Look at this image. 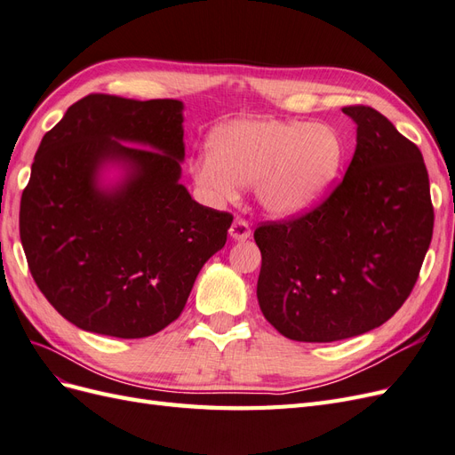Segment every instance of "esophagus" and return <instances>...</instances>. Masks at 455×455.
I'll list each match as a JSON object with an SVG mask.
<instances>
[{
  "label": "esophagus",
  "instance_id": "obj_1",
  "mask_svg": "<svg viewBox=\"0 0 455 455\" xmlns=\"http://www.w3.org/2000/svg\"><path fill=\"white\" fill-rule=\"evenodd\" d=\"M229 237L233 241H246V239H249L251 237L249 222H246V220H243V218L233 220V224L229 228Z\"/></svg>",
  "mask_w": 455,
  "mask_h": 455
}]
</instances>
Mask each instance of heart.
<instances>
[{
	"instance_id": "b5f03b06",
	"label": "heart",
	"mask_w": 455,
	"mask_h": 455,
	"mask_svg": "<svg viewBox=\"0 0 455 455\" xmlns=\"http://www.w3.org/2000/svg\"><path fill=\"white\" fill-rule=\"evenodd\" d=\"M196 159V184L214 203L237 201L254 184L259 209L298 218L319 204L339 176L346 144L330 125L294 119H241L212 134Z\"/></svg>"
}]
</instances>
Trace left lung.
<instances>
[{
	"label": "left lung",
	"instance_id": "left-lung-1",
	"mask_svg": "<svg viewBox=\"0 0 455 455\" xmlns=\"http://www.w3.org/2000/svg\"><path fill=\"white\" fill-rule=\"evenodd\" d=\"M356 148L343 180L304 216L261 224L258 304L283 336L338 341L401 309L429 251L435 212L419 148L368 106H347Z\"/></svg>",
	"mask_w": 455,
	"mask_h": 455
}]
</instances>
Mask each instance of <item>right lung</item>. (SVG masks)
<instances>
[{
    "mask_svg": "<svg viewBox=\"0 0 455 455\" xmlns=\"http://www.w3.org/2000/svg\"><path fill=\"white\" fill-rule=\"evenodd\" d=\"M182 109L180 100L89 94L37 148L20 199L22 249L39 291L81 330L157 334L226 244L233 216L180 184ZM108 166L122 171L114 185L101 182Z\"/></svg>",
    "mask_w": 455,
    "mask_h": 455,
    "instance_id": "1",
    "label": "right lung"
}]
</instances>
